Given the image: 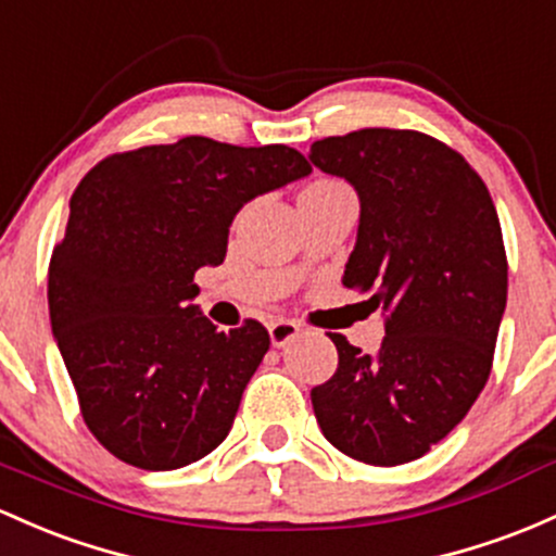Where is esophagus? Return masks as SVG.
<instances>
[{"mask_svg":"<svg viewBox=\"0 0 556 556\" xmlns=\"http://www.w3.org/2000/svg\"><path fill=\"white\" fill-rule=\"evenodd\" d=\"M298 334H301V325H298V321L277 319L268 325V338H271L274 348H285L288 343H292Z\"/></svg>","mask_w":556,"mask_h":556,"instance_id":"esophagus-1","label":"esophagus"}]
</instances>
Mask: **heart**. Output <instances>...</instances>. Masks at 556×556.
I'll return each instance as SVG.
<instances>
[{"label": "heart", "instance_id": "1", "mask_svg": "<svg viewBox=\"0 0 556 556\" xmlns=\"http://www.w3.org/2000/svg\"><path fill=\"white\" fill-rule=\"evenodd\" d=\"M329 185H338V181H319V185H314V187H329Z\"/></svg>", "mask_w": 556, "mask_h": 556}]
</instances>
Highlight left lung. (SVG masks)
<instances>
[{"label": "left lung", "instance_id": "1", "mask_svg": "<svg viewBox=\"0 0 556 556\" xmlns=\"http://www.w3.org/2000/svg\"><path fill=\"white\" fill-rule=\"evenodd\" d=\"M308 161L356 189L343 285L386 314L377 353L329 332L338 369L311 390L316 422L351 459L406 465L467 417L491 375L506 308L496 205L459 152L419 131L327 137Z\"/></svg>", "mask_w": 556, "mask_h": 556}]
</instances>
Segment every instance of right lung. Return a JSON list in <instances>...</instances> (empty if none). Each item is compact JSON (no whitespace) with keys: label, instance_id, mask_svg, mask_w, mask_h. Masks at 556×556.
Segmentation results:
<instances>
[{"label":"right lung","instance_id":"obj_1","mask_svg":"<svg viewBox=\"0 0 556 556\" xmlns=\"http://www.w3.org/2000/svg\"><path fill=\"white\" fill-rule=\"evenodd\" d=\"M311 174L288 144L208 137L115 152L71 198L50 261V319L91 435L126 465L179 469L229 435L268 332H222L194 271L227 255L245 203Z\"/></svg>","mask_w":556,"mask_h":556}]
</instances>
